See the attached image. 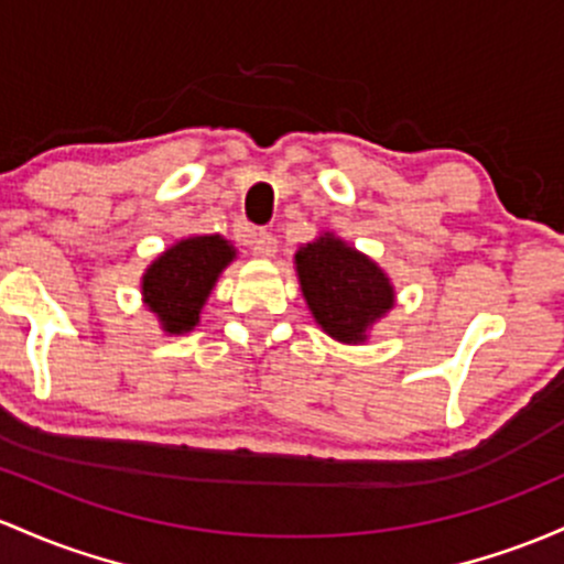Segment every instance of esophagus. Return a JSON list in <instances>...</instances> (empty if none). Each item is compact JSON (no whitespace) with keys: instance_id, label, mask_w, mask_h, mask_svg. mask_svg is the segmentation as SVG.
<instances>
[{"instance_id":"1","label":"esophagus","mask_w":564,"mask_h":564,"mask_svg":"<svg viewBox=\"0 0 564 564\" xmlns=\"http://www.w3.org/2000/svg\"><path fill=\"white\" fill-rule=\"evenodd\" d=\"M251 251L253 257L259 259H272L278 251V238L272 232H257V238H253L251 243Z\"/></svg>"}]
</instances>
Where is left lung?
Instances as JSON below:
<instances>
[{
	"label": "left lung",
	"mask_w": 564,
	"mask_h": 564,
	"mask_svg": "<svg viewBox=\"0 0 564 564\" xmlns=\"http://www.w3.org/2000/svg\"><path fill=\"white\" fill-rule=\"evenodd\" d=\"M294 264L315 324L339 343H364L375 321L393 307L391 278L337 235L324 232L302 246Z\"/></svg>",
	"instance_id": "8db88e82"
}]
</instances>
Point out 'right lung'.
I'll return each mask as SVG.
<instances>
[{"instance_id":"right-lung-1","label":"right lung","mask_w":564,"mask_h":564,"mask_svg":"<svg viewBox=\"0 0 564 564\" xmlns=\"http://www.w3.org/2000/svg\"><path fill=\"white\" fill-rule=\"evenodd\" d=\"M232 259L235 249L221 235H192L154 259L141 278V294L163 332L195 329L208 294Z\"/></svg>"}]
</instances>
